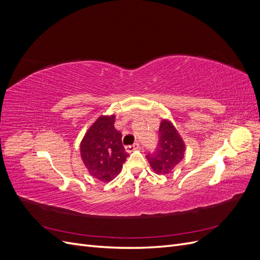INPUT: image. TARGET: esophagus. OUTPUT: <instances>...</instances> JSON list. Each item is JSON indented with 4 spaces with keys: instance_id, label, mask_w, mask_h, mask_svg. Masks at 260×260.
<instances>
[{
    "instance_id": "34e87169",
    "label": "esophagus",
    "mask_w": 260,
    "mask_h": 260,
    "mask_svg": "<svg viewBox=\"0 0 260 260\" xmlns=\"http://www.w3.org/2000/svg\"><path fill=\"white\" fill-rule=\"evenodd\" d=\"M138 148H140V144L139 143H135V144H132V145L125 146V151H127L128 153H131L133 151H136V149H138Z\"/></svg>"
}]
</instances>
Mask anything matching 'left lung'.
<instances>
[{
	"mask_svg": "<svg viewBox=\"0 0 260 260\" xmlns=\"http://www.w3.org/2000/svg\"><path fill=\"white\" fill-rule=\"evenodd\" d=\"M185 144L171 121L162 119L159 125V140L156 151L146 155L157 175H167L183 159Z\"/></svg>",
	"mask_w": 260,
	"mask_h": 260,
	"instance_id": "1",
	"label": "left lung"
}]
</instances>
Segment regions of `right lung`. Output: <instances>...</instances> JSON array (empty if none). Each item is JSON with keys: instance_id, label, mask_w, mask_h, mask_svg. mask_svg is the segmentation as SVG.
<instances>
[{"instance_id": "add662e5", "label": "right lung", "mask_w": 260, "mask_h": 260, "mask_svg": "<svg viewBox=\"0 0 260 260\" xmlns=\"http://www.w3.org/2000/svg\"><path fill=\"white\" fill-rule=\"evenodd\" d=\"M115 115L100 116L85 132L80 155L89 174L102 182H109L122 169L129 156L121 142V133L114 127Z\"/></svg>"}]
</instances>
